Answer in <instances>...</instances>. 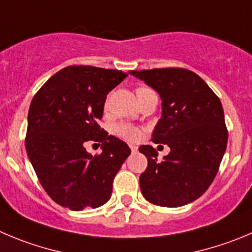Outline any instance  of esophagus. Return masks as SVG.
<instances>
[{
    "label": "esophagus",
    "instance_id": "34e87169",
    "mask_svg": "<svg viewBox=\"0 0 252 252\" xmlns=\"http://www.w3.org/2000/svg\"><path fill=\"white\" fill-rule=\"evenodd\" d=\"M130 150H131V153H137L138 147H135V145H130Z\"/></svg>",
    "mask_w": 252,
    "mask_h": 252
}]
</instances>
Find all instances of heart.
<instances>
[{"instance_id":"1","label":"heart","mask_w":252,"mask_h":252,"mask_svg":"<svg viewBox=\"0 0 252 252\" xmlns=\"http://www.w3.org/2000/svg\"><path fill=\"white\" fill-rule=\"evenodd\" d=\"M148 91H152V89L148 88V87H138L137 91H135L137 97H140L142 94H144ZM114 131L117 135H119L123 139L129 140V142H137L142 137V130L137 126H129V124H118V126H115Z\"/></svg>"}]
</instances>
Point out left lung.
<instances>
[{"mask_svg": "<svg viewBox=\"0 0 252 252\" xmlns=\"http://www.w3.org/2000/svg\"><path fill=\"white\" fill-rule=\"evenodd\" d=\"M161 98V118L153 131L155 144L170 153L158 161L152 145H142L148 168L139 178L149 203L178 208L208 190L227 144V129L220 99L196 73L184 68L130 70Z\"/></svg>", "mask_w": 252, "mask_h": 252, "instance_id": "obj_1", "label": "left lung"}]
</instances>
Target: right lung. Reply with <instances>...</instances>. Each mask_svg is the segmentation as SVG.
<instances>
[{"instance_id": "add662e5", "label": "right lung", "mask_w": 252, "mask_h": 252, "mask_svg": "<svg viewBox=\"0 0 252 252\" xmlns=\"http://www.w3.org/2000/svg\"><path fill=\"white\" fill-rule=\"evenodd\" d=\"M126 76L117 69L69 65L53 74L31 102L26 152L58 205L79 211L109 200L114 176L130 149L98 122L107 94ZM89 140L102 143L99 156L85 150Z\"/></svg>"}]
</instances>
